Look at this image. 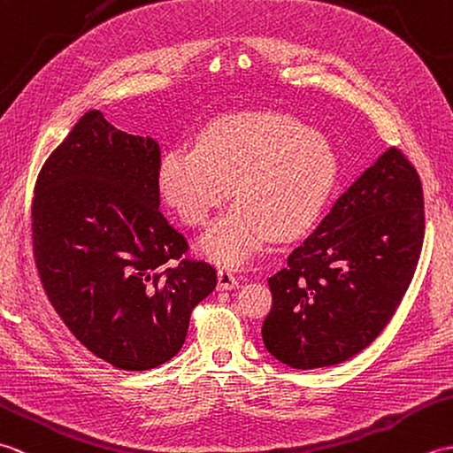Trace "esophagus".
<instances>
[{
  "mask_svg": "<svg viewBox=\"0 0 453 453\" xmlns=\"http://www.w3.org/2000/svg\"><path fill=\"white\" fill-rule=\"evenodd\" d=\"M239 288V280L237 278L227 271V268H219L218 271V290H235Z\"/></svg>",
  "mask_w": 453,
  "mask_h": 453,
  "instance_id": "obj_1",
  "label": "esophagus"
}]
</instances>
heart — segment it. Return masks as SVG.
<instances>
[{
	"mask_svg": "<svg viewBox=\"0 0 453 453\" xmlns=\"http://www.w3.org/2000/svg\"><path fill=\"white\" fill-rule=\"evenodd\" d=\"M336 161L321 134L278 112L227 114L202 130L195 146L169 150L159 190L188 226H206L232 195L239 200L202 239L218 263L249 261L268 237L303 234L329 198Z\"/></svg>",
	"mask_w": 453,
	"mask_h": 453,
	"instance_id": "1",
	"label": "heart"
}]
</instances>
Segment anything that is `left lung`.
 <instances>
[{
  "label": "left lung",
  "mask_w": 453,
  "mask_h": 453,
  "mask_svg": "<svg viewBox=\"0 0 453 453\" xmlns=\"http://www.w3.org/2000/svg\"><path fill=\"white\" fill-rule=\"evenodd\" d=\"M422 242V182L405 153L391 148L268 278L266 350L297 370L334 365L362 352L395 315Z\"/></svg>",
  "instance_id": "obj_1"
}]
</instances>
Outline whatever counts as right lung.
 <instances>
[{
  "instance_id": "add662e5",
  "label": "right lung",
  "mask_w": 453,
  "mask_h": 453,
  "mask_svg": "<svg viewBox=\"0 0 453 453\" xmlns=\"http://www.w3.org/2000/svg\"><path fill=\"white\" fill-rule=\"evenodd\" d=\"M159 165L151 138L89 111L35 182L33 255L48 302L85 349L127 372L171 360L218 284L161 214Z\"/></svg>"
}]
</instances>
